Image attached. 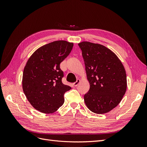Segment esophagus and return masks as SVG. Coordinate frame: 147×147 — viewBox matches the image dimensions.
<instances>
[{
  "label": "esophagus",
  "instance_id": "obj_1",
  "mask_svg": "<svg viewBox=\"0 0 147 147\" xmlns=\"http://www.w3.org/2000/svg\"><path fill=\"white\" fill-rule=\"evenodd\" d=\"M80 80H77V82H75V83H73V85L74 86H77V85H78V84L80 83Z\"/></svg>",
  "mask_w": 147,
  "mask_h": 147
}]
</instances>
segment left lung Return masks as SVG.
Listing matches in <instances>:
<instances>
[{
  "label": "left lung",
  "mask_w": 147,
  "mask_h": 147,
  "mask_svg": "<svg viewBox=\"0 0 147 147\" xmlns=\"http://www.w3.org/2000/svg\"><path fill=\"white\" fill-rule=\"evenodd\" d=\"M78 46L90 85L84 96L85 104L95 113H107L116 107L125 94V69L118 56L104 45L82 42Z\"/></svg>",
  "instance_id": "left-lung-1"
}]
</instances>
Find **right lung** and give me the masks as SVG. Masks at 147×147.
Masks as SVG:
<instances>
[{
	"label": "right lung",
	"instance_id": "obj_1",
	"mask_svg": "<svg viewBox=\"0 0 147 147\" xmlns=\"http://www.w3.org/2000/svg\"><path fill=\"white\" fill-rule=\"evenodd\" d=\"M73 43L57 40L38 48L30 56L23 74V90L34 109L43 113L55 112L64 102L71 87L62 82L60 64L70 54Z\"/></svg>",
	"mask_w": 147,
	"mask_h": 147
}]
</instances>
